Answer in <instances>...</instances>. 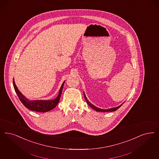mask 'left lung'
Returning a JSON list of instances; mask_svg holds the SVG:
<instances>
[{"label": "left lung", "instance_id": "8db88e82", "mask_svg": "<svg viewBox=\"0 0 159 159\" xmlns=\"http://www.w3.org/2000/svg\"><path fill=\"white\" fill-rule=\"evenodd\" d=\"M84 99H85L86 101L87 102V103L89 105V106H90L91 108H93V109H95L96 111H98V112H112V111H116L118 109H119V108H120L121 106H122V105L118 106V107H117L111 108V109H100V108L96 107L95 106H94L93 105H92L90 102H89V101L88 100V99L86 98L84 93Z\"/></svg>", "mask_w": 159, "mask_h": 159}]
</instances>
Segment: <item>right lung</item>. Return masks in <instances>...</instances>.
<instances>
[{"label":"right lung","mask_w":159,"mask_h":159,"mask_svg":"<svg viewBox=\"0 0 159 159\" xmlns=\"http://www.w3.org/2000/svg\"><path fill=\"white\" fill-rule=\"evenodd\" d=\"M64 82H64L62 84L61 87L59 90L58 95L54 100L35 101L32 102V101H28L25 97H24V96L22 95V94L19 92V90L17 88V87L15 83V82H14V80L13 79V84L14 89H15V90L17 95L18 96L20 102L23 103V105L26 108L29 109L30 110L35 111V112H48L51 109H54L57 106L58 103L60 101V97H61Z\"/></svg>","instance_id":"obj_1"}]
</instances>
